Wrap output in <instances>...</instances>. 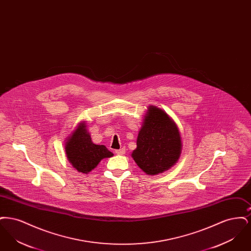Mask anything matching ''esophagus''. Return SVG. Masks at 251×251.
Here are the masks:
<instances>
[{
	"label": "esophagus",
	"mask_w": 251,
	"mask_h": 251,
	"mask_svg": "<svg viewBox=\"0 0 251 251\" xmlns=\"http://www.w3.org/2000/svg\"><path fill=\"white\" fill-rule=\"evenodd\" d=\"M115 152H116L118 155H123V154L125 153V149L122 148V149H120V150H116Z\"/></svg>",
	"instance_id": "34e87169"
}]
</instances>
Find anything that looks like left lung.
Returning <instances> with one entry per match:
<instances>
[{"instance_id": "8db88e82", "label": "left lung", "mask_w": 251, "mask_h": 251, "mask_svg": "<svg viewBox=\"0 0 251 251\" xmlns=\"http://www.w3.org/2000/svg\"><path fill=\"white\" fill-rule=\"evenodd\" d=\"M148 108L131 157L145 173L157 175L178 162L182 145L174 120L160 108Z\"/></svg>"}]
</instances>
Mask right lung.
<instances>
[{"label": "right lung", "mask_w": 251, "mask_h": 251, "mask_svg": "<svg viewBox=\"0 0 251 251\" xmlns=\"http://www.w3.org/2000/svg\"><path fill=\"white\" fill-rule=\"evenodd\" d=\"M65 151L72 167L85 174L94 169L103 158L113 156L105 146L92 142L84 122H81L68 137Z\"/></svg>", "instance_id": "1"}]
</instances>
